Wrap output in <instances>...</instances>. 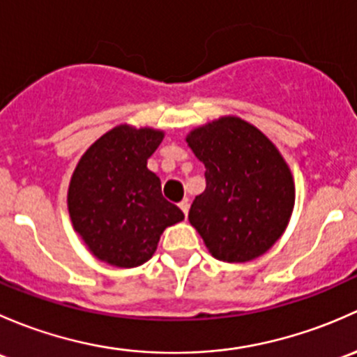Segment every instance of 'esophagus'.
Wrapping results in <instances>:
<instances>
[{
	"label": "esophagus",
	"instance_id": "obj_1",
	"mask_svg": "<svg viewBox=\"0 0 357 357\" xmlns=\"http://www.w3.org/2000/svg\"><path fill=\"white\" fill-rule=\"evenodd\" d=\"M178 206H180V209H182L183 215H185V218H187V215H189V201H187V199L180 201Z\"/></svg>",
	"mask_w": 357,
	"mask_h": 357
}]
</instances>
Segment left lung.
<instances>
[{
	"label": "left lung",
	"mask_w": 357,
	"mask_h": 357,
	"mask_svg": "<svg viewBox=\"0 0 357 357\" xmlns=\"http://www.w3.org/2000/svg\"><path fill=\"white\" fill-rule=\"evenodd\" d=\"M187 142L206 168V189L189 211L206 248L227 263L264 255L284 234L294 208L292 175L278 149L235 116L196 128Z\"/></svg>",
	"instance_id": "8db88e82"
}]
</instances>
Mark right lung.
I'll return each instance as SVG.
<instances>
[{
    "label": "right lung",
    "mask_w": 357,
    "mask_h": 357,
    "mask_svg": "<svg viewBox=\"0 0 357 357\" xmlns=\"http://www.w3.org/2000/svg\"><path fill=\"white\" fill-rule=\"evenodd\" d=\"M163 132L120 125L99 137L80 158L68 187L73 229L98 259L134 268L154 255L167 227L183 213L161 194L148 158Z\"/></svg>",
    "instance_id": "right-lung-1"
}]
</instances>
